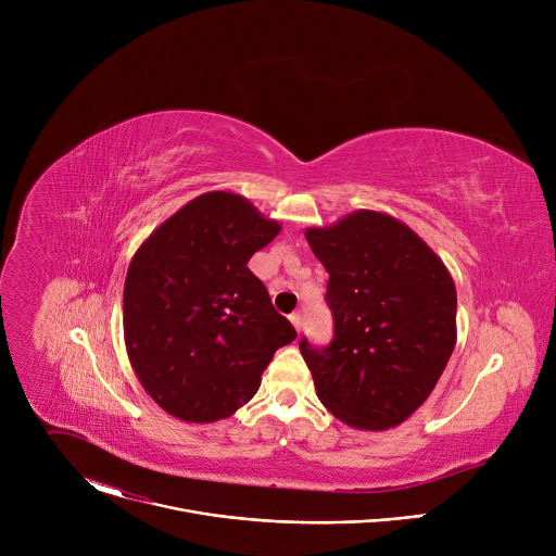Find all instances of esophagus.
I'll use <instances>...</instances> for the list:
<instances>
[{
  "mask_svg": "<svg viewBox=\"0 0 556 556\" xmlns=\"http://www.w3.org/2000/svg\"><path fill=\"white\" fill-rule=\"evenodd\" d=\"M290 324L294 326V330L296 332H301V324H303V319H301V314L296 312V314H290Z\"/></svg>",
  "mask_w": 556,
  "mask_h": 556,
  "instance_id": "1",
  "label": "esophagus"
}]
</instances>
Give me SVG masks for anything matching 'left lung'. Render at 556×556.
<instances>
[{
    "label": "left lung",
    "instance_id": "1",
    "mask_svg": "<svg viewBox=\"0 0 556 556\" xmlns=\"http://www.w3.org/2000/svg\"><path fill=\"white\" fill-rule=\"evenodd\" d=\"M328 275L334 314L328 348L299 350L316 395L363 431L403 425L429 399L457 341V294L444 262L405 222L354 211L305 228Z\"/></svg>",
    "mask_w": 556,
    "mask_h": 556
}]
</instances>
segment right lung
<instances>
[{
    "label": "right lung",
    "instance_id": "add662e5",
    "mask_svg": "<svg viewBox=\"0 0 556 556\" xmlns=\"http://www.w3.org/2000/svg\"><path fill=\"white\" fill-rule=\"evenodd\" d=\"M244 195L208 191L138 247L125 277L123 332L144 391L169 416L208 425L260 389L294 328L249 270L279 235Z\"/></svg>",
    "mask_w": 556,
    "mask_h": 556
}]
</instances>
